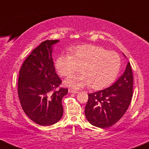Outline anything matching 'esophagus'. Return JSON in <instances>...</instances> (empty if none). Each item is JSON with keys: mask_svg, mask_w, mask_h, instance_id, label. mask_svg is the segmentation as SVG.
<instances>
[{"mask_svg": "<svg viewBox=\"0 0 149 149\" xmlns=\"http://www.w3.org/2000/svg\"><path fill=\"white\" fill-rule=\"evenodd\" d=\"M69 93H73V94H76L78 93V91H77V90H73V89H69Z\"/></svg>", "mask_w": 149, "mask_h": 149, "instance_id": "34e87169", "label": "esophagus"}]
</instances>
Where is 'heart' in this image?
<instances>
[{"instance_id": "obj_1", "label": "heart", "mask_w": 149, "mask_h": 149, "mask_svg": "<svg viewBox=\"0 0 149 149\" xmlns=\"http://www.w3.org/2000/svg\"><path fill=\"white\" fill-rule=\"evenodd\" d=\"M120 58L117 53L93 45H80L71 54H61L55 61L58 73L67 76L80 67L81 74L72 75L64 80L66 86L80 89L90 86L96 90L110 85L118 74Z\"/></svg>"}]
</instances>
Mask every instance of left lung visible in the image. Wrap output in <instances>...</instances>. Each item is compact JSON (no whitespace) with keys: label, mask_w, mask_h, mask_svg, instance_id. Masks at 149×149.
<instances>
[{"label":"left lung","mask_w":149,"mask_h":149,"mask_svg":"<svg viewBox=\"0 0 149 149\" xmlns=\"http://www.w3.org/2000/svg\"><path fill=\"white\" fill-rule=\"evenodd\" d=\"M132 92V71L130 64L127 62L123 74L111 86L88 94L85 109L88 122L100 128L111 127L116 123L127 110Z\"/></svg>","instance_id":"obj_1"}]
</instances>
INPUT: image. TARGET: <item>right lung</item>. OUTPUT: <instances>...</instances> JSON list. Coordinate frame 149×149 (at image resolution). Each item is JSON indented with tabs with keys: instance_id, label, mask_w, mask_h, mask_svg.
Returning a JSON list of instances; mask_svg holds the SVG:
<instances>
[{
	"instance_id": "right-lung-1",
	"label": "right lung",
	"mask_w": 149,
	"mask_h": 149,
	"mask_svg": "<svg viewBox=\"0 0 149 149\" xmlns=\"http://www.w3.org/2000/svg\"><path fill=\"white\" fill-rule=\"evenodd\" d=\"M59 40H47L32 51L22 64L18 80V95L24 111L42 126L55 124L63 116L61 100L68 89H55L61 83L55 72L53 47Z\"/></svg>"
}]
</instances>
